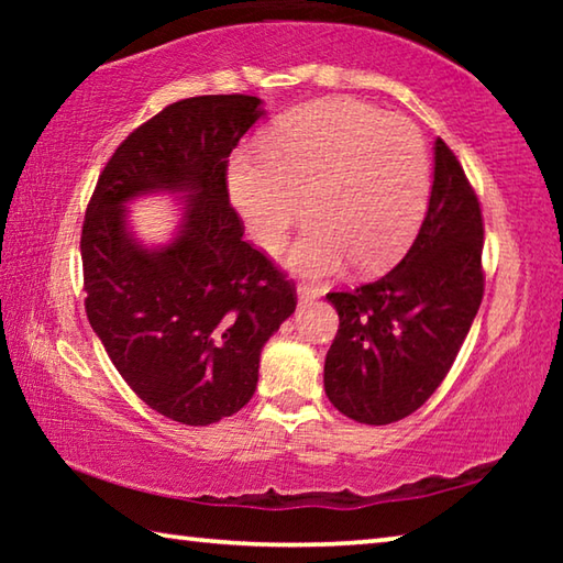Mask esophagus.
Instances as JSON below:
<instances>
[{
	"label": "esophagus",
	"mask_w": 563,
	"mask_h": 563,
	"mask_svg": "<svg viewBox=\"0 0 563 563\" xmlns=\"http://www.w3.org/2000/svg\"><path fill=\"white\" fill-rule=\"evenodd\" d=\"M298 298H300V300H316V298H320V290L316 288V285L300 283V285H298Z\"/></svg>",
	"instance_id": "1"
}]
</instances>
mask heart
Instances as JSON below:
<instances>
[{"label": "heart", "mask_w": 563, "mask_h": 563, "mask_svg": "<svg viewBox=\"0 0 563 563\" xmlns=\"http://www.w3.org/2000/svg\"><path fill=\"white\" fill-rule=\"evenodd\" d=\"M231 194L253 241L278 253L308 206L310 225L290 253L300 273L347 258L377 273L412 243L430 201V154L412 121L355 99L290 111L258 151L231 164Z\"/></svg>", "instance_id": "1"}]
</instances>
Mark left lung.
Wrapping results in <instances>:
<instances>
[{
  "mask_svg": "<svg viewBox=\"0 0 563 563\" xmlns=\"http://www.w3.org/2000/svg\"><path fill=\"white\" fill-rule=\"evenodd\" d=\"M484 218L454 151L437 139L430 208L393 271L332 290L340 316L325 357V393L342 415L389 424L444 383L484 298Z\"/></svg>",
  "mask_w": 563,
  "mask_h": 563,
  "instance_id": "obj_1",
  "label": "left lung"
}]
</instances>
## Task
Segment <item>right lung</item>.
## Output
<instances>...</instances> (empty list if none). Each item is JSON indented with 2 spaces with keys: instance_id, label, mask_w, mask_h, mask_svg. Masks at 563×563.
<instances>
[{
  "instance_id": "obj_1",
  "label": "right lung",
  "mask_w": 563,
  "mask_h": 563,
  "mask_svg": "<svg viewBox=\"0 0 563 563\" xmlns=\"http://www.w3.org/2000/svg\"><path fill=\"white\" fill-rule=\"evenodd\" d=\"M245 93L184 99L121 141L81 225L84 308L113 367L174 422L235 415L258 385L261 350L298 305L288 273L243 238L228 201V156L261 119ZM188 189L187 223L164 252L122 228V203L146 189Z\"/></svg>"
}]
</instances>
